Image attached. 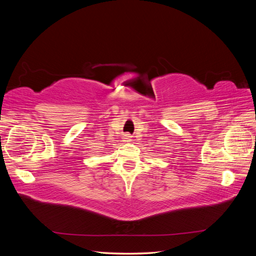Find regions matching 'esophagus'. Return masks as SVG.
Here are the masks:
<instances>
[{
  "label": "esophagus",
  "mask_w": 256,
  "mask_h": 256,
  "mask_svg": "<svg viewBox=\"0 0 256 256\" xmlns=\"http://www.w3.org/2000/svg\"><path fill=\"white\" fill-rule=\"evenodd\" d=\"M125 138V142H130V140H131V136H130L129 134H126V136H125V138Z\"/></svg>",
  "instance_id": "obj_1"
}]
</instances>
